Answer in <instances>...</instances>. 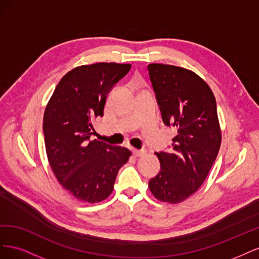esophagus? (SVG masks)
I'll return each mask as SVG.
<instances>
[{
  "label": "esophagus",
  "instance_id": "esophagus-1",
  "mask_svg": "<svg viewBox=\"0 0 259 259\" xmlns=\"http://www.w3.org/2000/svg\"><path fill=\"white\" fill-rule=\"evenodd\" d=\"M133 154H134L135 156H143L146 154V151L145 150H137V149H133Z\"/></svg>",
  "mask_w": 259,
  "mask_h": 259
}]
</instances>
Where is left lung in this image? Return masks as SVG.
Listing matches in <instances>:
<instances>
[{"instance_id": "obj_1", "label": "left lung", "mask_w": 259, "mask_h": 259, "mask_svg": "<svg viewBox=\"0 0 259 259\" xmlns=\"http://www.w3.org/2000/svg\"><path fill=\"white\" fill-rule=\"evenodd\" d=\"M162 120L176 128L169 152H156L160 173L149 182L159 201L177 204L204 183L222 144L216 99L207 83L191 70L148 65Z\"/></svg>"}]
</instances>
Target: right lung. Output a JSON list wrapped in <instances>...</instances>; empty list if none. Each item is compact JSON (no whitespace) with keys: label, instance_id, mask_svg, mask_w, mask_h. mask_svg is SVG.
Instances as JSON below:
<instances>
[{"label":"right lung","instance_id":"add662e5","mask_svg":"<svg viewBox=\"0 0 259 259\" xmlns=\"http://www.w3.org/2000/svg\"><path fill=\"white\" fill-rule=\"evenodd\" d=\"M132 65L96 62L76 67L57 84L43 117L46 154L55 176L79 201L98 203L113 191L126 148L90 140L93 122L104 115L108 93Z\"/></svg>","mask_w":259,"mask_h":259}]
</instances>
